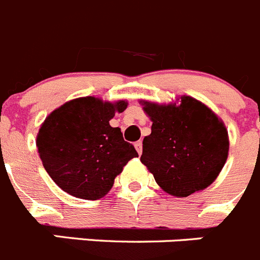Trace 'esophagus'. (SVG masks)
Returning a JSON list of instances; mask_svg holds the SVG:
<instances>
[{"label": "esophagus", "instance_id": "34e87169", "mask_svg": "<svg viewBox=\"0 0 260 260\" xmlns=\"http://www.w3.org/2000/svg\"><path fill=\"white\" fill-rule=\"evenodd\" d=\"M135 149H137V152L139 154H142V152H143V143H142V140H139V142H135Z\"/></svg>", "mask_w": 260, "mask_h": 260}]
</instances>
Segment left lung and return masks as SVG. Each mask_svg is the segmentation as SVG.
Wrapping results in <instances>:
<instances>
[{
	"instance_id": "8db88e82",
	"label": "left lung",
	"mask_w": 260,
	"mask_h": 260,
	"mask_svg": "<svg viewBox=\"0 0 260 260\" xmlns=\"http://www.w3.org/2000/svg\"><path fill=\"white\" fill-rule=\"evenodd\" d=\"M140 104L152 121L140 161L161 189L174 197H187L208 188L227 161L230 138L224 122L189 95L174 103Z\"/></svg>"
}]
</instances>
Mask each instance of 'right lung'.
Returning a JSON list of instances; mask_svg holds the SVG:
<instances>
[{
    "label": "right lung",
    "instance_id": "obj_1",
    "mask_svg": "<svg viewBox=\"0 0 260 260\" xmlns=\"http://www.w3.org/2000/svg\"><path fill=\"white\" fill-rule=\"evenodd\" d=\"M127 102L83 96L67 102L45 118L36 146L45 170L59 188L82 200L108 193L123 166L138 157L120 127H112L114 113Z\"/></svg>",
    "mask_w": 260,
    "mask_h": 260
}]
</instances>
